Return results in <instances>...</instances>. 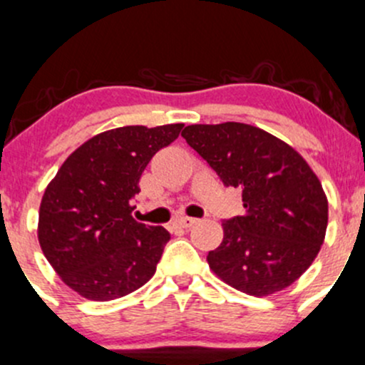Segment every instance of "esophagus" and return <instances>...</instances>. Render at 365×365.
<instances>
[{
  "mask_svg": "<svg viewBox=\"0 0 365 365\" xmlns=\"http://www.w3.org/2000/svg\"><path fill=\"white\" fill-rule=\"evenodd\" d=\"M195 222H197V218L182 217V218H178V220H176V224H178V227H182V229H189V227H192Z\"/></svg>",
  "mask_w": 365,
  "mask_h": 365,
  "instance_id": "1",
  "label": "esophagus"
}]
</instances>
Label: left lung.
<instances>
[{"label":"left lung","instance_id":"8db88e82","mask_svg":"<svg viewBox=\"0 0 365 365\" xmlns=\"http://www.w3.org/2000/svg\"><path fill=\"white\" fill-rule=\"evenodd\" d=\"M187 143L243 192L245 213L222 224L224 240L208 253L222 282L255 297L290 287L317 259L329 202L304 157L279 138L241 122L194 124Z\"/></svg>","mask_w":365,"mask_h":365}]
</instances>
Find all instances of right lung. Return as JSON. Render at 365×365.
<instances>
[{
	"label": "right lung",
	"mask_w": 365,
	"mask_h": 365,
	"mask_svg": "<svg viewBox=\"0 0 365 365\" xmlns=\"http://www.w3.org/2000/svg\"><path fill=\"white\" fill-rule=\"evenodd\" d=\"M183 124L125 125L80 145L45 189L38 241L59 278L82 297L112 301L143 287L171 234L136 222L140 176Z\"/></svg>",
	"instance_id": "add662e5"
}]
</instances>
